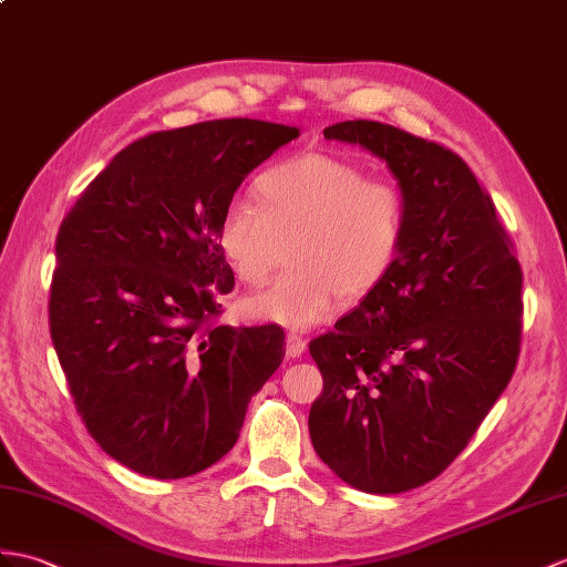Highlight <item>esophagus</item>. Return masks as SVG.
<instances>
[{
    "label": "esophagus",
    "instance_id": "esophagus-1",
    "mask_svg": "<svg viewBox=\"0 0 567 567\" xmlns=\"http://www.w3.org/2000/svg\"><path fill=\"white\" fill-rule=\"evenodd\" d=\"M285 343H287V354H289V358H301V352L307 350L305 338H301V336L295 333V331H289V333L285 336Z\"/></svg>",
    "mask_w": 567,
    "mask_h": 567
}]
</instances>
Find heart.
<instances>
[{
    "mask_svg": "<svg viewBox=\"0 0 567 567\" xmlns=\"http://www.w3.org/2000/svg\"><path fill=\"white\" fill-rule=\"evenodd\" d=\"M256 200L224 207L217 236L234 275L248 287L268 282L289 244L292 270L244 301L258 321L321 323L343 297L374 295L401 258L405 193L343 156L307 152L268 168L256 181Z\"/></svg>",
    "mask_w": 567,
    "mask_h": 567,
    "instance_id": "obj_1",
    "label": "heart"
}]
</instances>
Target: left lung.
I'll return each mask as SVG.
<instances>
[{
  "instance_id": "obj_1",
  "label": "left lung",
  "mask_w": 567,
  "mask_h": 567,
  "mask_svg": "<svg viewBox=\"0 0 567 567\" xmlns=\"http://www.w3.org/2000/svg\"><path fill=\"white\" fill-rule=\"evenodd\" d=\"M323 137L386 162L408 231L377 292L309 343L323 377L311 444L352 488L405 493L464 452L515 374L522 268L491 195L452 150L377 121Z\"/></svg>"
}]
</instances>
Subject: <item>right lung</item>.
Returning <instances> with one entry per match:
<instances>
[{"instance_id":"1","label":"right lung","mask_w":567,"mask_h":567,"mask_svg":"<svg viewBox=\"0 0 567 567\" xmlns=\"http://www.w3.org/2000/svg\"><path fill=\"white\" fill-rule=\"evenodd\" d=\"M295 137L251 117L147 135L60 224L52 346L91 437L142 476L217 464L285 358L278 326L215 323L234 287L217 231L244 178Z\"/></svg>"}]
</instances>
